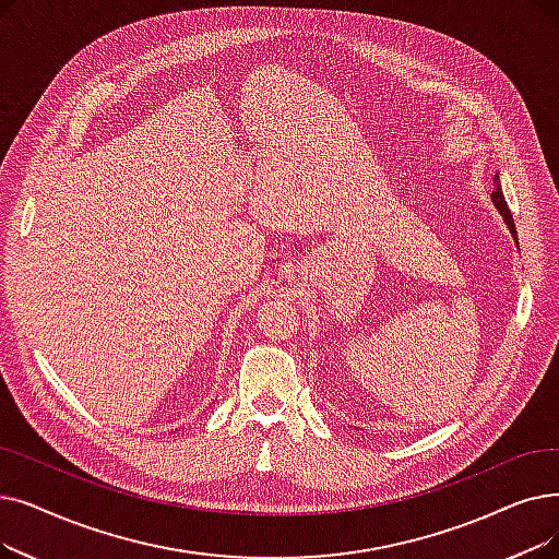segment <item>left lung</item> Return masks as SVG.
<instances>
[{"instance_id": "obj_1", "label": "left lung", "mask_w": 559, "mask_h": 559, "mask_svg": "<svg viewBox=\"0 0 559 559\" xmlns=\"http://www.w3.org/2000/svg\"><path fill=\"white\" fill-rule=\"evenodd\" d=\"M493 193H491V201H493V205H496V210L500 212V216H502V222L507 224V228H509V233L514 235V241H516V247H519V239H516V226H514V219H512V212H509V207H507V201H504V193H502V187H500V176L496 174V178H493Z\"/></svg>"}]
</instances>
